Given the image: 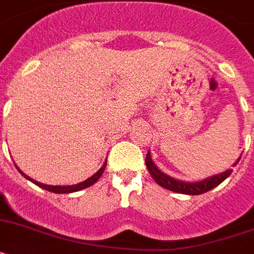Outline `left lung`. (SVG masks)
<instances>
[{
  "mask_svg": "<svg viewBox=\"0 0 254 254\" xmlns=\"http://www.w3.org/2000/svg\"><path fill=\"white\" fill-rule=\"evenodd\" d=\"M240 157L238 158V161L234 164V166H237V164L239 162ZM145 165H147V169H148L149 174L153 178V180L157 183L160 187L165 189H169L171 191H176V193L182 194H188V195H198V194H203L206 191L211 190L215 187H217L219 184H221L226 178L230 176V174L233 173V170H226L224 173L219 174V175H213L208 179H204L202 182H195V183H188V182H182V180H176L171 176L166 175L162 171L156 167V165L153 164V161L151 158V152L148 151L147 153V157H145Z\"/></svg>",
  "mask_w": 254,
  "mask_h": 254,
  "instance_id": "obj_1",
  "label": "left lung"
}]
</instances>
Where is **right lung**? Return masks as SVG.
<instances>
[{"mask_svg": "<svg viewBox=\"0 0 254 254\" xmlns=\"http://www.w3.org/2000/svg\"><path fill=\"white\" fill-rule=\"evenodd\" d=\"M106 164H107V161H105L103 166L101 167V169L98 170V171H97L94 175L90 176L89 179L84 180V182H81V183H79V184H75V185H46V184H42V183L35 182L34 179H32V178H29L28 175H25L23 171H20V169H19L17 166H16V169L19 170V173H20L21 175L25 178V179L30 180V182L34 183L35 185H38L39 188H43V189H46V190L52 191V193H56V194H64V193H74V191L81 190V189H85V188H88V187H90V185H93L97 180L100 179L101 175H102L103 171H105Z\"/></svg>", "mask_w": 254, "mask_h": 254, "instance_id": "obj_1", "label": "right lung"}]
</instances>
